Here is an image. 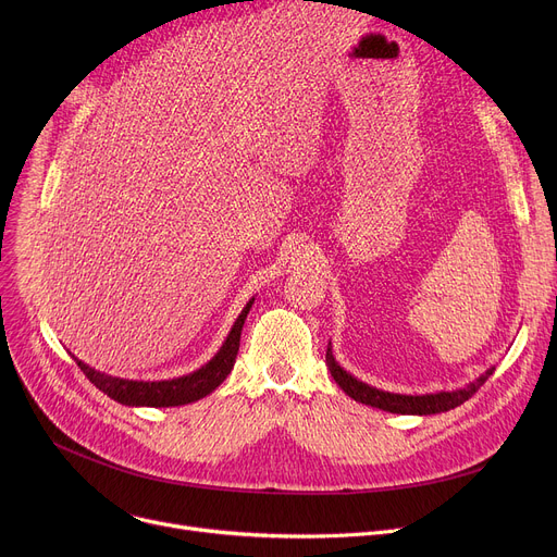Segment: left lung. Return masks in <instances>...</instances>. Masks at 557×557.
Wrapping results in <instances>:
<instances>
[{
  "mask_svg": "<svg viewBox=\"0 0 557 557\" xmlns=\"http://www.w3.org/2000/svg\"><path fill=\"white\" fill-rule=\"evenodd\" d=\"M325 361L334 376V382L343 388L345 395H349L355 401H361L366 406L382 408V411L399 413V416H435V413L451 411V408L470 399L487 382V376L496 370L494 366H490L483 374H479L474 379V382H470L462 388H456V391H441V393H426V395H399V393L379 391V388L361 382V379H357L355 374L343 370L332 355V343L327 345Z\"/></svg>",
  "mask_w": 557,
  "mask_h": 557,
  "instance_id": "left-lung-1",
  "label": "left lung"
}]
</instances>
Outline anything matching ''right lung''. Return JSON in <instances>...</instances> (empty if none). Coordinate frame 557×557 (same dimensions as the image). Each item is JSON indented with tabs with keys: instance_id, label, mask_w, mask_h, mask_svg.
<instances>
[{
	"instance_id": "right-lung-1",
	"label": "right lung",
	"mask_w": 557,
	"mask_h": 557,
	"mask_svg": "<svg viewBox=\"0 0 557 557\" xmlns=\"http://www.w3.org/2000/svg\"><path fill=\"white\" fill-rule=\"evenodd\" d=\"M252 302H255V298H250L246 302L239 318L234 320V325H232L230 334L225 336L219 352L208 363L200 366L198 370H194L189 374H183V376L162 379V382H135V379H122V376L99 372L87 363L78 361L76 357L74 359H76L78 368L83 370V374L90 379V382L101 393H106L110 399L120 401L124 406H153V408L185 406V404L202 399L205 395H210L225 382V376L230 374L234 361H237L242 330H244L246 315H248Z\"/></svg>"
}]
</instances>
